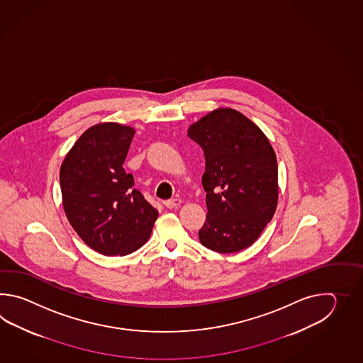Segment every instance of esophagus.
Returning <instances> with one entry per match:
<instances>
[{
    "label": "esophagus",
    "mask_w": 363,
    "mask_h": 363,
    "mask_svg": "<svg viewBox=\"0 0 363 363\" xmlns=\"http://www.w3.org/2000/svg\"><path fill=\"white\" fill-rule=\"evenodd\" d=\"M180 203H182V200H179V199L164 201V206L167 208H177L180 206Z\"/></svg>",
    "instance_id": "1"
}]
</instances>
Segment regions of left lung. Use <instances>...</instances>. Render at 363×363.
<instances>
[{"label": "left lung", "instance_id": "left-lung-1", "mask_svg": "<svg viewBox=\"0 0 363 363\" xmlns=\"http://www.w3.org/2000/svg\"><path fill=\"white\" fill-rule=\"evenodd\" d=\"M205 155L202 185L208 216L201 244L216 253L250 247L278 205V163L270 141L249 118L230 108L213 110L188 128Z\"/></svg>", "mask_w": 363, "mask_h": 363}]
</instances>
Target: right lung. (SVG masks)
I'll return each instance as SVG.
<instances>
[{
    "label": "right lung",
    "mask_w": 363,
    "mask_h": 363,
    "mask_svg": "<svg viewBox=\"0 0 363 363\" xmlns=\"http://www.w3.org/2000/svg\"><path fill=\"white\" fill-rule=\"evenodd\" d=\"M135 130L119 123L92 125L69 149L60 171L62 202L79 238L104 255L143 247L158 210L133 188L123 169Z\"/></svg>",
    "instance_id": "1"
}]
</instances>
